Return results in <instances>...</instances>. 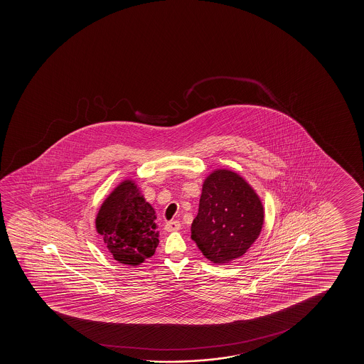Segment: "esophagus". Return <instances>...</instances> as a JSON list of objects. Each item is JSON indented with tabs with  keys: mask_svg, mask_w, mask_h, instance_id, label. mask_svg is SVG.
I'll list each match as a JSON object with an SVG mask.
<instances>
[{
	"mask_svg": "<svg viewBox=\"0 0 364 364\" xmlns=\"http://www.w3.org/2000/svg\"><path fill=\"white\" fill-rule=\"evenodd\" d=\"M181 228V225H180L179 221H168L166 224H165V230L168 231V232H171V231H178Z\"/></svg>",
	"mask_w": 364,
	"mask_h": 364,
	"instance_id": "esophagus-1",
	"label": "esophagus"
}]
</instances>
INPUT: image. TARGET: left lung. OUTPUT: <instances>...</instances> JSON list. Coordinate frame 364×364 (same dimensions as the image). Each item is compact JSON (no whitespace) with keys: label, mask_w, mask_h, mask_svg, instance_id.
I'll return each instance as SVG.
<instances>
[{"label":"left lung","mask_w":364,"mask_h":364,"mask_svg":"<svg viewBox=\"0 0 364 364\" xmlns=\"http://www.w3.org/2000/svg\"><path fill=\"white\" fill-rule=\"evenodd\" d=\"M264 220V205L254 188L232 170L216 169L204 180L191 239L206 259L225 264L246 254Z\"/></svg>","instance_id":"obj_1"}]
</instances>
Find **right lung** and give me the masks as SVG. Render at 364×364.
<instances>
[{
    "label": "right lung",
    "mask_w": 364,
    "mask_h": 364,
    "mask_svg": "<svg viewBox=\"0 0 364 364\" xmlns=\"http://www.w3.org/2000/svg\"><path fill=\"white\" fill-rule=\"evenodd\" d=\"M155 210L133 179H125L100 205L95 229L119 264L138 266L155 254L159 231Z\"/></svg>",
    "instance_id": "1"
}]
</instances>
